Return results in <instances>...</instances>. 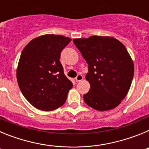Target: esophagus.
I'll return each instance as SVG.
<instances>
[{
  "mask_svg": "<svg viewBox=\"0 0 149 149\" xmlns=\"http://www.w3.org/2000/svg\"><path fill=\"white\" fill-rule=\"evenodd\" d=\"M84 79V77H83V76L81 75V74H77V77H75V81H77V82H79V81H81Z\"/></svg>",
  "mask_w": 149,
  "mask_h": 149,
  "instance_id": "34e87169",
  "label": "esophagus"
}]
</instances>
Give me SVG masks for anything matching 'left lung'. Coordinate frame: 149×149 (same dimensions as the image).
I'll list each match as a JSON object with an SVG mask.
<instances>
[{
    "label": "left lung",
    "mask_w": 149,
    "mask_h": 149,
    "mask_svg": "<svg viewBox=\"0 0 149 149\" xmlns=\"http://www.w3.org/2000/svg\"><path fill=\"white\" fill-rule=\"evenodd\" d=\"M73 42L89 68L86 80L90 89L84 95L85 103L98 111L116 107L127 95L134 73V62L125 45L104 36L74 39Z\"/></svg>",
    "instance_id": "8db88e82"
}]
</instances>
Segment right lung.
<instances>
[{
  "instance_id": "1",
  "label": "right lung",
  "mask_w": 149,
  "mask_h": 149,
  "mask_svg": "<svg viewBox=\"0 0 149 149\" xmlns=\"http://www.w3.org/2000/svg\"><path fill=\"white\" fill-rule=\"evenodd\" d=\"M71 41L61 35L45 34L32 39L22 51L17 81L23 95L36 108L51 111L66 101L73 84L63 73L60 57Z\"/></svg>"
}]
</instances>
